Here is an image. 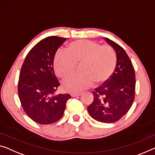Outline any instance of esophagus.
Wrapping results in <instances>:
<instances>
[{"instance_id": "obj_1", "label": "esophagus", "mask_w": 155, "mask_h": 155, "mask_svg": "<svg viewBox=\"0 0 155 155\" xmlns=\"http://www.w3.org/2000/svg\"><path fill=\"white\" fill-rule=\"evenodd\" d=\"M71 97H78V96H80L81 94H71Z\"/></svg>"}]
</instances>
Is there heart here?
Wrapping results in <instances>:
<instances>
[{
    "mask_svg": "<svg viewBox=\"0 0 155 155\" xmlns=\"http://www.w3.org/2000/svg\"><path fill=\"white\" fill-rule=\"evenodd\" d=\"M84 61L82 70L84 73H75L66 78L62 83L65 91L80 93L88 89L97 81L106 82L116 67V55L108 46H101L91 40L80 39L71 42L68 52L59 50L54 58V69L60 78L75 70L78 62Z\"/></svg>",
    "mask_w": 155,
    "mask_h": 155,
    "instance_id": "heart-1",
    "label": "heart"
}]
</instances>
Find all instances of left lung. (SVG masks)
Here are the masks:
<instances>
[{
  "mask_svg": "<svg viewBox=\"0 0 155 155\" xmlns=\"http://www.w3.org/2000/svg\"><path fill=\"white\" fill-rule=\"evenodd\" d=\"M116 54V66L107 82L93 92L94 101L87 107L91 117L101 123L118 120L129 111L135 95V72L125 50L108 38H103Z\"/></svg>",
  "mask_w": 155,
  "mask_h": 155,
  "instance_id": "left-lung-1",
  "label": "left lung"
}]
</instances>
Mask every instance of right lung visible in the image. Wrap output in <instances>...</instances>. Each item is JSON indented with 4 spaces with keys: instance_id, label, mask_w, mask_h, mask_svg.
Returning a JSON list of instances; mask_svg holds the SVG:
<instances>
[{
    "instance_id": "obj_1",
    "label": "right lung",
    "mask_w": 155,
    "mask_h": 155,
    "mask_svg": "<svg viewBox=\"0 0 155 155\" xmlns=\"http://www.w3.org/2000/svg\"><path fill=\"white\" fill-rule=\"evenodd\" d=\"M66 38L48 37L30 50L21 67L18 94L23 110L39 124L54 123L62 117L69 94H56L60 84L54 73L58 49Z\"/></svg>"
}]
</instances>
